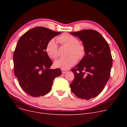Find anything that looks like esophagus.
<instances>
[{"label": "esophagus", "instance_id": "34e87169", "mask_svg": "<svg viewBox=\"0 0 127 127\" xmlns=\"http://www.w3.org/2000/svg\"><path fill=\"white\" fill-rule=\"evenodd\" d=\"M62 72L63 74H66V73H67V71L65 70V69H62Z\"/></svg>", "mask_w": 127, "mask_h": 127}]
</instances>
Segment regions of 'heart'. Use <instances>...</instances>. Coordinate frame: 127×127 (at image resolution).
Returning <instances> with one entry per match:
<instances>
[{"mask_svg":"<svg viewBox=\"0 0 127 127\" xmlns=\"http://www.w3.org/2000/svg\"><path fill=\"white\" fill-rule=\"evenodd\" d=\"M58 41L61 44L69 46V53H74L78 58L83 57L85 53V48L84 45L79 42L78 39L74 36L68 33H64L58 37ZM46 52L48 56L55 59L58 57V47L53 39H51L46 45ZM74 55L61 58L56 60L55 62L56 67L61 68L63 69H67L76 64L77 58Z\"/></svg>","mask_w":127,"mask_h":127,"instance_id":"1","label":"heart"}]
</instances>
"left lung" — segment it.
<instances>
[{
	"mask_svg": "<svg viewBox=\"0 0 127 127\" xmlns=\"http://www.w3.org/2000/svg\"><path fill=\"white\" fill-rule=\"evenodd\" d=\"M82 41L85 55L71 71L75 78L71 92L78 98L89 100L98 96L108 81L113 59L109 45L101 34L84 29L70 32Z\"/></svg>",
	"mask_w": 127,
	"mask_h": 127,
	"instance_id": "left-lung-1",
	"label": "left lung"
}]
</instances>
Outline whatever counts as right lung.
Listing matches in <instances>:
<instances>
[{
	"label": "right lung",
	"mask_w": 127,
	"mask_h": 127,
	"mask_svg": "<svg viewBox=\"0 0 127 127\" xmlns=\"http://www.w3.org/2000/svg\"><path fill=\"white\" fill-rule=\"evenodd\" d=\"M61 32L43 27L31 29L20 37L13 54L14 74L22 89L32 97L44 96L51 90L53 80L62 74L46 51L48 42Z\"/></svg>",
	"instance_id": "add662e5"
}]
</instances>
